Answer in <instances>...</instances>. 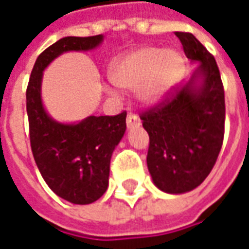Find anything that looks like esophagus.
<instances>
[{
	"label": "esophagus",
	"mask_w": 249,
	"mask_h": 249,
	"mask_svg": "<svg viewBox=\"0 0 249 249\" xmlns=\"http://www.w3.org/2000/svg\"><path fill=\"white\" fill-rule=\"evenodd\" d=\"M140 125V119L136 114L128 113V117H126V126H128V129H135V128H139Z\"/></svg>",
	"instance_id": "1"
}]
</instances>
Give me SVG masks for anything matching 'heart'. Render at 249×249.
<instances>
[{
  "label": "heart",
  "mask_w": 249,
  "mask_h": 249,
  "mask_svg": "<svg viewBox=\"0 0 249 249\" xmlns=\"http://www.w3.org/2000/svg\"><path fill=\"white\" fill-rule=\"evenodd\" d=\"M183 71L184 58L178 51L142 46L116 57L108 76L116 87L136 90L142 105L157 107L172 94Z\"/></svg>",
  "instance_id": "heart-1"
}]
</instances>
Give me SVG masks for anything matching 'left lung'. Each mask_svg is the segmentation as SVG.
<instances>
[{
	"label": "left lung",
	"instance_id": "8db88e82",
	"mask_svg": "<svg viewBox=\"0 0 249 249\" xmlns=\"http://www.w3.org/2000/svg\"><path fill=\"white\" fill-rule=\"evenodd\" d=\"M185 56L198 64L169 103L141 114L149 135L148 171L160 191L180 195L203 183L224 139V89L213 56L191 33L176 32Z\"/></svg>",
	"mask_w": 249,
	"mask_h": 249
}]
</instances>
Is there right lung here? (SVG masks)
<instances>
[{"label":"right lung","instance_id":"add662e5","mask_svg":"<svg viewBox=\"0 0 249 249\" xmlns=\"http://www.w3.org/2000/svg\"><path fill=\"white\" fill-rule=\"evenodd\" d=\"M104 36L64 37L37 57L26 89L30 145L41 176L57 196L71 204H90L109 184L114 148L124 137L126 113L88 116L74 123L57 121L42 103V77L52 62L68 52H89Z\"/></svg>","mask_w":249,"mask_h":249}]
</instances>
